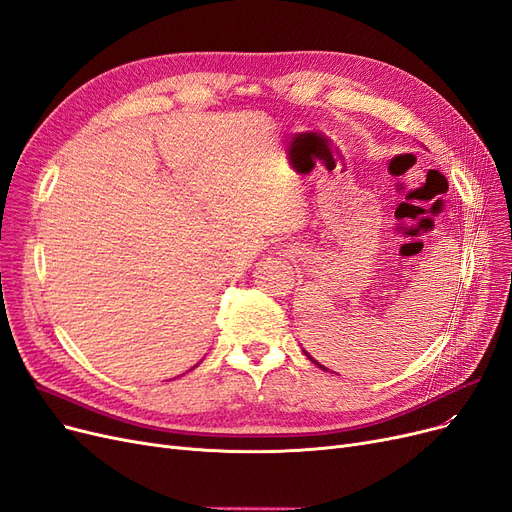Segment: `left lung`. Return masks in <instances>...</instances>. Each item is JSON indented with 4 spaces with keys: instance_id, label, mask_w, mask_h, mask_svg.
I'll list each match as a JSON object with an SVG mask.
<instances>
[{
    "instance_id": "1",
    "label": "left lung",
    "mask_w": 512,
    "mask_h": 512,
    "mask_svg": "<svg viewBox=\"0 0 512 512\" xmlns=\"http://www.w3.org/2000/svg\"><path fill=\"white\" fill-rule=\"evenodd\" d=\"M304 354H306V356H308V358H310V361H312V363H314V365H316V367H320V369H325V371H329V369H327V367H323V365H320V363H316V361H314V358H312V356H310V354H308V352H306V350H304Z\"/></svg>"
}]
</instances>
